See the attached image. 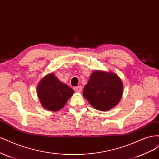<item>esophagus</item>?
<instances>
[{
    "label": "esophagus",
    "instance_id": "1",
    "mask_svg": "<svg viewBox=\"0 0 159 159\" xmlns=\"http://www.w3.org/2000/svg\"><path fill=\"white\" fill-rule=\"evenodd\" d=\"M74 89L75 92L80 93V92H81V90H82V87H81V85H79V86H77V87H75Z\"/></svg>",
    "mask_w": 159,
    "mask_h": 159
}]
</instances>
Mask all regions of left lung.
<instances>
[{
    "mask_svg": "<svg viewBox=\"0 0 159 159\" xmlns=\"http://www.w3.org/2000/svg\"><path fill=\"white\" fill-rule=\"evenodd\" d=\"M123 90V82L117 74L95 71L85 86L83 95L91 106L103 111L116 106L122 97Z\"/></svg>",
    "mask_w": 159,
    "mask_h": 159,
    "instance_id": "1",
    "label": "left lung"
}]
</instances>
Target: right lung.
<instances>
[{
	"mask_svg": "<svg viewBox=\"0 0 159 159\" xmlns=\"http://www.w3.org/2000/svg\"><path fill=\"white\" fill-rule=\"evenodd\" d=\"M74 93V90L63 84L52 73L42 79L37 87V94L42 107L57 111L64 105Z\"/></svg>",
	"mask_w": 159,
	"mask_h": 159,
	"instance_id": "add662e5",
	"label": "right lung"
}]
</instances>
